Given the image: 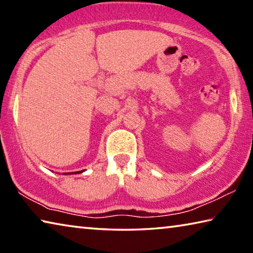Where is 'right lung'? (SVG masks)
<instances>
[{"instance_id": "add662e5", "label": "right lung", "mask_w": 253, "mask_h": 253, "mask_svg": "<svg viewBox=\"0 0 253 253\" xmlns=\"http://www.w3.org/2000/svg\"><path fill=\"white\" fill-rule=\"evenodd\" d=\"M81 172H84V170H79V172H78V173H81ZM76 173H77V172H76ZM69 174H70V173H69ZM72 174H74V173H72Z\"/></svg>"}]
</instances>
